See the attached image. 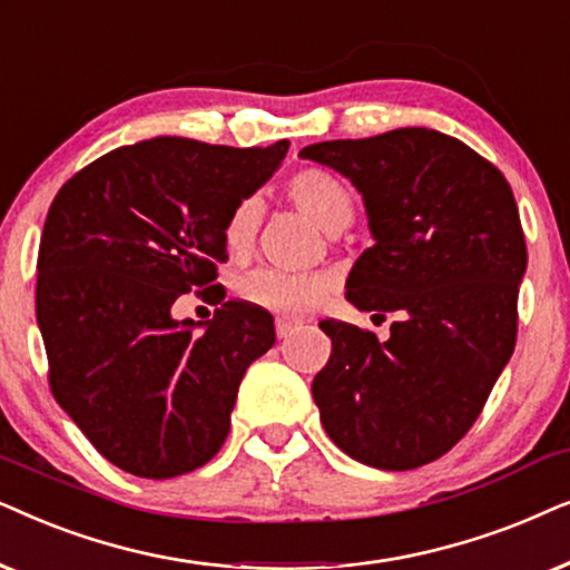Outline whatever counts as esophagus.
I'll return each mask as SVG.
<instances>
[{
	"mask_svg": "<svg viewBox=\"0 0 570 570\" xmlns=\"http://www.w3.org/2000/svg\"><path fill=\"white\" fill-rule=\"evenodd\" d=\"M297 325L299 321H292V317H276V336L286 338L294 328H297Z\"/></svg>",
	"mask_w": 570,
	"mask_h": 570,
	"instance_id": "1",
	"label": "esophagus"
}]
</instances>
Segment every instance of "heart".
<instances>
[{"label": "heart", "mask_w": 570, "mask_h": 570, "mask_svg": "<svg viewBox=\"0 0 570 570\" xmlns=\"http://www.w3.org/2000/svg\"><path fill=\"white\" fill-rule=\"evenodd\" d=\"M286 195L299 210L313 218L325 232L346 229L354 214V200L348 187L331 171L302 169L286 181ZM263 206L255 197L242 200L232 210L224 226V245L234 257L249 255L255 245ZM333 292L331 273H286L261 268L242 278L239 294L247 305L271 309L281 315H305L323 305Z\"/></svg>", "instance_id": "1"}]
</instances>
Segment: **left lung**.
Returning a JSON list of instances; mask_svg holds the SVG:
<instances>
[{"instance_id":"left-lung-1","label":"left lung","mask_w":570,"mask_h":570,"mask_svg":"<svg viewBox=\"0 0 570 570\" xmlns=\"http://www.w3.org/2000/svg\"><path fill=\"white\" fill-rule=\"evenodd\" d=\"M362 195L373 247L346 299L396 313L389 341L321 321L331 360L313 399L333 443L362 464L406 472L466 435L515 346L527 273L511 185L466 142L428 127L299 150Z\"/></svg>"}]
</instances>
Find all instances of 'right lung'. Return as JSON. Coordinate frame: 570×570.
I'll use <instances>...</instances> for the list:
<instances>
[{"instance_id":"1","label":"right lung","mask_w":570,"mask_h":570,"mask_svg":"<svg viewBox=\"0 0 570 570\" xmlns=\"http://www.w3.org/2000/svg\"><path fill=\"white\" fill-rule=\"evenodd\" d=\"M286 150L142 140L86 166L51 203L36 281L51 393L114 466L169 480L229 435L242 377L276 328L265 309L224 302L216 263L229 257L226 218ZM193 288L223 302L214 322L170 315Z\"/></svg>"}]
</instances>
